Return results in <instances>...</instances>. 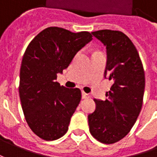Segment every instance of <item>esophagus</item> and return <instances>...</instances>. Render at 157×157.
Wrapping results in <instances>:
<instances>
[{"instance_id":"1","label":"esophagus","mask_w":157,"mask_h":157,"mask_svg":"<svg viewBox=\"0 0 157 157\" xmlns=\"http://www.w3.org/2000/svg\"><path fill=\"white\" fill-rule=\"evenodd\" d=\"M82 98L83 99H88V98H90V95L86 93H85V92H82Z\"/></svg>"}]
</instances>
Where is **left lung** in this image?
<instances>
[{"instance_id": "left-lung-1", "label": "left lung", "mask_w": 157, "mask_h": 157, "mask_svg": "<svg viewBox=\"0 0 157 157\" xmlns=\"http://www.w3.org/2000/svg\"><path fill=\"white\" fill-rule=\"evenodd\" d=\"M105 46V78L113 80L105 100H94L95 111L88 115L91 135L100 142L112 144L127 136L141 112L145 73L136 46L119 30L92 32Z\"/></svg>"}]
</instances>
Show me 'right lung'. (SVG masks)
I'll return each mask as SVG.
<instances>
[{"instance_id":"obj_1","label":"right lung","mask_w":157,"mask_h":157,"mask_svg":"<svg viewBox=\"0 0 157 157\" xmlns=\"http://www.w3.org/2000/svg\"><path fill=\"white\" fill-rule=\"evenodd\" d=\"M92 39L87 31L49 27L34 37L24 52L19 83L21 108L29 128L43 140H57L68 130L81 91L60 86L57 74Z\"/></svg>"}]
</instances>
